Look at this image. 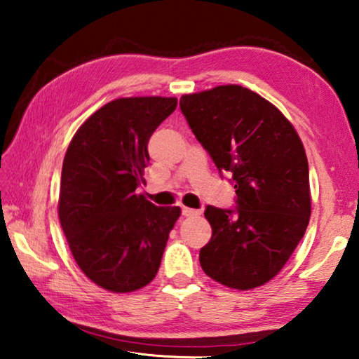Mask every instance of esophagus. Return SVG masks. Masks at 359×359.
Here are the masks:
<instances>
[{
    "label": "esophagus",
    "instance_id": "esophagus-1",
    "mask_svg": "<svg viewBox=\"0 0 359 359\" xmlns=\"http://www.w3.org/2000/svg\"><path fill=\"white\" fill-rule=\"evenodd\" d=\"M182 215H184V217H198V215H201V210L190 209V208H182Z\"/></svg>",
    "mask_w": 359,
    "mask_h": 359
}]
</instances>
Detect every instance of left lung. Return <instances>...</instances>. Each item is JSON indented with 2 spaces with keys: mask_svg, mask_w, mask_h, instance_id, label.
I'll list each match as a JSON object with an SVG mask.
<instances>
[{
  "mask_svg": "<svg viewBox=\"0 0 359 359\" xmlns=\"http://www.w3.org/2000/svg\"><path fill=\"white\" fill-rule=\"evenodd\" d=\"M193 135L218 171L233 174L238 209L208 205L203 271L234 290L274 278L306 233L312 199L306 150L291 121L263 96L220 85L180 98Z\"/></svg>",
  "mask_w": 359,
  "mask_h": 359,
  "instance_id": "1",
  "label": "left lung"
}]
</instances>
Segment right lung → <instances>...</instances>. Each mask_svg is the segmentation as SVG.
Segmentation results:
<instances>
[{"instance_id":"right-lung-1","label":"right lung","mask_w":359,"mask_h":359,"mask_svg":"<svg viewBox=\"0 0 359 359\" xmlns=\"http://www.w3.org/2000/svg\"><path fill=\"white\" fill-rule=\"evenodd\" d=\"M177 98H118L83 121L66 150L58 217L77 266L112 293L154 280L180 208H156L136 188L144 182L154 131Z\"/></svg>"}]
</instances>
